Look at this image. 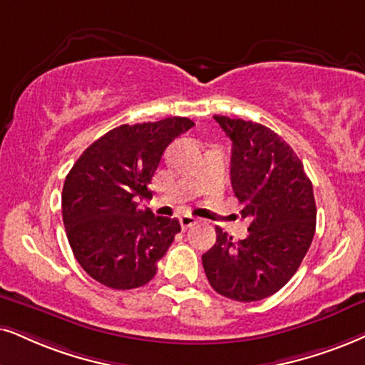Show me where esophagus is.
<instances>
[{
  "label": "esophagus",
  "instance_id": "obj_1",
  "mask_svg": "<svg viewBox=\"0 0 365 365\" xmlns=\"http://www.w3.org/2000/svg\"><path fill=\"white\" fill-rule=\"evenodd\" d=\"M178 220H180V225H182V229H183V230L190 229L192 225H195V224H197V219H195V217H192V215H188V214L182 215V217H180Z\"/></svg>",
  "mask_w": 365,
  "mask_h": 365
}]
</instances>
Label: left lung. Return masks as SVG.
I'll use <instances>...</instances> for the list:
<instances>
[{
    "mask_svg": "<svg viewBox=\"0 0 365 365\" xmlns=\"http://www.w3.org/2000/svg\"><path fill=\"white\" fill-rule=\"evenodd\" d=\"M232 141L230 183L246 239L217 227V241L202 256L217 293L236 302L267 298L292 279L315 236L313 187L292 146L259 123L214 116Z\"/></svg>",
    "mask_w": 365,
    "mask_h": 365,
    "instance_id": "8db88e82",
    "label": "left lung"
}]
</instances>
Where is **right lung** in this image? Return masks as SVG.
Returning <instances> with one entry per match:
<instances>
[{
    "mask_svg": "<svg viewBox=\"0 0 365 365\" xmlns=\"http://www.w3.org/2000/svg\"><path fill=\"white\" fill-rule=\"evenodd\" d=\"M188 118L123 124L96 140L68 172L62 217L73 256L91 278L113 289H133L156 274L168 251L177 219L138 207L161 155L193 126Z\"/></svg>",
    "mask_w": 365,
    "mask_h": 365,
    "instance_id": "1",
    "label": "right lung"
}]
</instances>
